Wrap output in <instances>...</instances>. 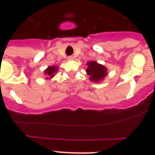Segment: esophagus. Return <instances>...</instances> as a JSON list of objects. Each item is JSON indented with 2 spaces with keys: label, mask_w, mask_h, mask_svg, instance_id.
<instances>
[{
  "label": "esophagus",
  "mask_w": 155,
  "mask_h": 155,
  "mask_svg": "<svg viewBox=\"0 0 155 155\" xmlns=\"http://www.w3.org/2000/svg\"><path fill=\"white\" fill-rule=\"evenodd\" d=\"M68 61H72V60H74V57L72 56H70V57H68Z\"/></svg>",
  "instance_id": "1"
}]
</instances>
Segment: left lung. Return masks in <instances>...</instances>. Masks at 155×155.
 Returning a JSON list of instances; mask_svg holds the SVG:
<instances>
[{"instance_id": "left-lung-1", "label": "left lung", "mask_w": 155, "mask_h": 155, "mask_svg": "<svg viewBox=\"0 0 155 155\" xmlns=\"http://www.w3.org/2000/svg\"><path fill=\"white\" fill-rule=\"evenodd\" d=\"M86 69L87 75L90 76V80L94 82H99L103 80L107 75V68L102 64H98L95 61H89L87 64Z\"/></svg>"}]
</instances>
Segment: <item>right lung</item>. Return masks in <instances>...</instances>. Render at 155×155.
I'll use <instances>...</instances> for the list:
<instances>
[{"instance_id":"right-lung-1","label":"right lung","mask_w":155,"mask_h":155,"mask_svg":"<svg viewBox=\"0 0 155 155\" xmlns=\"http://www.w3.org/2000/svg\"><path fill=\"white\" fill-rule=\"evenodd\" d=\"M57 70H58V68L56 66H50V67H48L47 69L44 71V74L46 76V79L52 78L53 77H54Z\"/></svg>"}]
</instances>
